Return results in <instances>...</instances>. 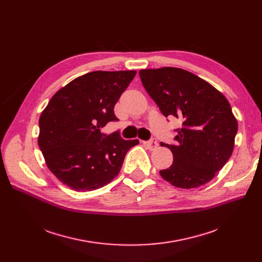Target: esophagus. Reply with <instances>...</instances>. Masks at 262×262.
Returning <instances> with one entry per match:
<instances>
[{
    "mask_svg": "<svg viewBox=\"0 0 262 262\" xmlns=\"http://www.w3.org/2000/svg\"><path fill=\"white\" fill-rule=\"evenodd\" d=\"M144 145H145L149 150H154V149L158 146V143H157V141H156L155 139H152V140H149V141H145V142H144Z\"/></svg>",
    "mask_w": 262,
    "mask_h": 262,
    "instance_id": "obj_1",
    "label": "esophagus"
}]
</instances>
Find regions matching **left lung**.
Returning a JSON list of instances; mask_svg holds the SVG:
<instances>
[{
	"instance_id": "1",
	"label": "left lung",
	"mask_w": 262,
	"mask_h": 262,
	"mask_svg": "<svg viewBox=\"0 0 262 262\" xmlns=\"http://www.w3.org/2000/svg\"><path fill=\"white\" fill-rule=\"evenodd\" d=\"M142 85L164 117H175L172 166L159 173L171 185L192 189L209 183L232 154L238 122L225 96L209 82L180 68L139 71Z\"/></svg>"
}]
</instances>
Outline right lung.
Segmentation results:
<instances>
[{"instance_id": "1", "label": "right lung", "mask_w": 262, "mask_h": 262, "mask_svg": "<svg viewBox=\"0 0 262 262\" xmlns=\"http://www.w3.org/2000/svg\"><path fill=\"white\" fill-rule=\"evenodd\" d=\"M94 71L78 76L53 95L39 119L38 144L50 171L75 191L102 188L119 174L124 158L139 140L119 132L101 133L118 121L114 107L136 75Z\"/></svg>"}]
</instances>
